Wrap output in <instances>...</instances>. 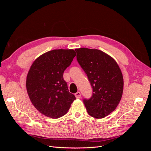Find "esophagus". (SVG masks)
<instances>
[{
  "label": "esophagus",
  "mask_w": 151,
  "mask_h": 151,
  "mask_svg": "<svg viewBox=\"0 0 151 151\" xmlns=\"http://www.w3.org/2000/svg\"><path fill=\"white\" fill-rule=\"evenodd\" d=\"M75 96L76 98H80L81 96V94L80 92H77L76 94H75Z\"/></svg>",
  "instance_id": "obj_1"
}]
</instances>
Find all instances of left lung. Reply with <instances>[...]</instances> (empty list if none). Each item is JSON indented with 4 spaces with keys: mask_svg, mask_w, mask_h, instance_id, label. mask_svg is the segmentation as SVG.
Instances as JSON below:
<instances>
[{
    "mask_svg": "<svg viewBox=\"0 0 151 151\" xmlns=\"http://www.w3.org/2000/svg\"><path fill=\"white\" fill-rule=\"evenodd\" d=\"M77 60L84 70L93 88V96L83 101L88 114L102 118L113 112L123 94V79L114 59L101 50L76 48Z\"/></svg>",
    "mask_w": 151,
    "mask_h": 151,
    "instance_id": "1",
    "label": "left lung"
}]
</instances>
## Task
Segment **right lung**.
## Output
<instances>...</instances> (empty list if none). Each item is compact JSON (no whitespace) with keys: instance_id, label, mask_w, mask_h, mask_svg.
<instances>
[{"instance_id":"1","label":"right lung","mask_w":151,"mask_h":151,"mask_svg":"<svg viewBox=\"0 0 151 151\" xmlns=\"http://www.w3.org/2000/svg\"><path fill=\"white\" fill-rule=\"evenodd\" d=\"M76 55L72 49L53 50L32 63L26 77V89L32 104L43 115L54 119L60 118L76 99L68 92L63 77Z\"/></svg>"}]
</instances>
